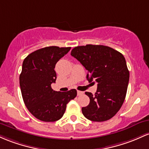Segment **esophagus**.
<instances>
[{
    "instance_id": "1",
    "label": "esophagus",
    "mask_w": 149,
    "mask_h": 149,
    "mask_svg": "<svg viewBox=\"0 0 149 149\" xmlns=\"http://www.w3.org/2000/svg\"><path fill=\"white\" fill-rule=\"evenodd\" d=\"M77 94H78V95H81L83 94V92H82V91H77Z\"/></svg>"
}]
</instances>
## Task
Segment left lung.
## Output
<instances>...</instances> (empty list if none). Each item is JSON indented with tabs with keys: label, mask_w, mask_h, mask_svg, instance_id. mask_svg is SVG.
I'll return each instance as SVG.
<instances>
[{
	"label": "left lung",
	"mask_w": 149,
	"mask_h": 149,
	"mask_svg": "<svg viewBox=\"0 0 149 149\" xmlns=\"http://www.w3.org/2000/svg\"><path fill=\"white\" fill-rule=\"evenodd\" d=\"M71 55L87 70L88 81L97 83L95 95L86 92L90 103L82 107L83 115L93 122L113 117L125 101L130 80L125 57L111 47L93 45L75 47Z\"/></svg>",
	"instance_id": "8db88e82"
}]
</instances>
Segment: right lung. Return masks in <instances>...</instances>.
Returning <instances> with one entry per match:
<instances>
[{
  "label": "right lung",
  "instance_id": "obj_1",
  "mask_svg": "<svg viewBox=\"0 0 149 149\" xmlns=\"http://www.w3.org/2000/svg\"><path fill=\"white\" fill-rule=\"evenodd\" d=\"M71 47H47L35 51L26 57L19 75V86L24 104L31 114L43 122H55L61 118L66 104L77 95L76 89L66 92L54 91L56 63Z\"/></svg>",
  "mask_w": 149,
  "mask_h": 149
}]
</instances>
